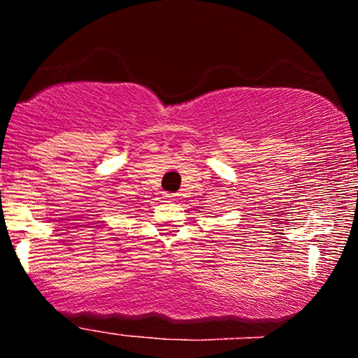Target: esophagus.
<instances>
[{
	"label": "esophagus",
	"mask_w": 358,
	"mask_h": 358,
	"mask_svg": "<svg viewBox=\"0 0 358 358\" xmlns=\"http://www.w3.org/2000/svg\"><path fill=\"white\" fill-rule=\"evenodd\" d=\"M167 199H169V201H175L173 196H167Z\"/></svg>",
	"instance_id": "34e87169"
}]
</instances>
